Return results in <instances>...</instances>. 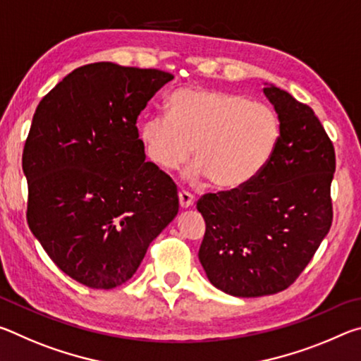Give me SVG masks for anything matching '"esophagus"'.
I'll list each match as a JSON object with an SVG mask.
<instances>
[{"mask_svg":"<svg viewBox=\"0 0 361 361\" xmlns=\"http://www.w3.org/2000/svg\"><path fill=\"white\" fill-rule=\"evenodd\" d=\"M178 199H180L181 209H189V207L194 205V195L186 192V191H180Z\"/></svg>","mask_w":361,"mask_h":361,"instance_id":"obj_1","label":"esophagus"}]
</instances>
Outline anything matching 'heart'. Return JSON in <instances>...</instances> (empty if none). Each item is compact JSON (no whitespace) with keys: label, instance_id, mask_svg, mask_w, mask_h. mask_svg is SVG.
<instances>
[{"label":"heart","instance_id":"obj_1","mask_svg":"<svg viewBox=\"0 0 361 361\" xmlns=\"http://www.w3.org/2000/svg\"><path fill=\"white\" fill-rule=\"evenodd\" d=\"M169 116L156 114L140 129L146 156L164 170H176L192 156V178L232 191L259 175L276 151L280 121L264 103L226 90L188 87L169 97Z\"/></svg>","mask_w":361,"mask_h":361}]
</instances>
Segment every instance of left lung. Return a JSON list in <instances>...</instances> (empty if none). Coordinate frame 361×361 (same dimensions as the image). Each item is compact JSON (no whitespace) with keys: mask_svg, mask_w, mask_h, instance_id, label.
<instances>
[{"mask_svg":"<svg viewBox=\"0 0 361 361\" xmlns=\"http://www.w3.org/2000/svg\"><path fill=\"white\" fill-rule=\"evenodd\" d=\"M262 90L280 121L271 161L248 185L197 202L205 219L200 264L212 285L237 298L288 288L333 221L331 140L312 108L274 84Z\"/></svg>","mask_w":361,"mask_h":361,"instance_id":"1","label":"left lung"}]
</instances>
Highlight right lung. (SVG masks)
<instances>
[{
    "mask_svg": "<svg viewBox=\"0 0 361 361\" xmlns=\"http://www.w3.org/2000/svg\"><path fill=\"white\" fill-rule=\"evenodd\" d=\"M173 79L111 62L65 76L36 108L22 156L27 221L73 280L111 290L178 213L172 178L146 162L137 119Z\"/></svg>",
    "mask_w": 361,
    "mask_h": 361,
    "instance_id": "add662e5",
    "label": "right lung"
}]
</instances>
